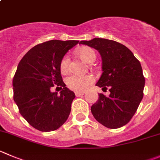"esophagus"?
Masks as SVG:
<instances>
[{
	"instance_id": "obj_1",
	"label": "esophagus",
	"mask_w": 160,
	"mask_h": 160,
	"mask_svg": "<svg viewBox=\"0 0 160 160\" xmlns=\"http://www.w3.org/2000/svg\"><path fill=\"white\" fill-rule=\"evenodd\" d=\"M75 94L77 97H80V96H82L84 94V92H79V91H77V92H75Z\"/></svg>"
}]
</instances>
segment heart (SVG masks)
Wrapping results in <instances>:
<instances>
[{
  "mask_svg": "<svg viewBox=\"0 0 160 160\" xmlns=\"http://www.w3.org/2000/svg\"><path fill=\"white\" fill-rule=\"evenodd\" d=\"M78 55L86 62H92L96 58V53L91 48H83L78 51ZM69 57L65 55L60 62V70L62 73H66L69 68ZM94 77L91 75H77L72 74L66 78V83L69 89L75 91H83L94 83Z\"/></svg>",
  "mask_w": 160,
  "mask_h": 160,
  "instance_id": "heart-1",
  "label": "heart"
}]
</instances>
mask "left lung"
Segmentation results:
<instances>
[{
  "instance_id": "1",
  "label": "left lung",
  "mask_w": 160,
  "mask_h": 160,
  "mask_svg": "<svg viewBox=\"0 0 160 160\" xmlns=\"http://www.w3.org/2000/svg\"><path fill=\"white\" fill-rule=\"evenodd\" d=\"M80 44L98 51L103 72L96 85L103 91H110L108 97L98 94V99L91 108L93 116L108 128L124 126L143 98L145 80L140 62L126 46L108 39L94 38Z\"/></svg>"
}]
</instances>
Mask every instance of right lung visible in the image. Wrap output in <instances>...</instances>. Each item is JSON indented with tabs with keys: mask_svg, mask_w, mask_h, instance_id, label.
Listing matches in <instances>:
<instances>
[{
	"mask_svg": "<svg viewBox=\"0 0 160 160\" xmlns=\"http://www.w3.org/2000/svg\"><path fill=\"white\" fill-rule=\"evenodd\" d=\"M79 41L52 40L31 48L19 62L12 80L13 98L20 114L35 129H58L67 120L75 94L66 88L60 62ZM61 88L60 95L50 88Z\"/></svg>",
	"mask_w": 160,
	"mask_h": 160,
	"instance_id": "add662e5",
	"label": "right lung"
}]
</instances>
